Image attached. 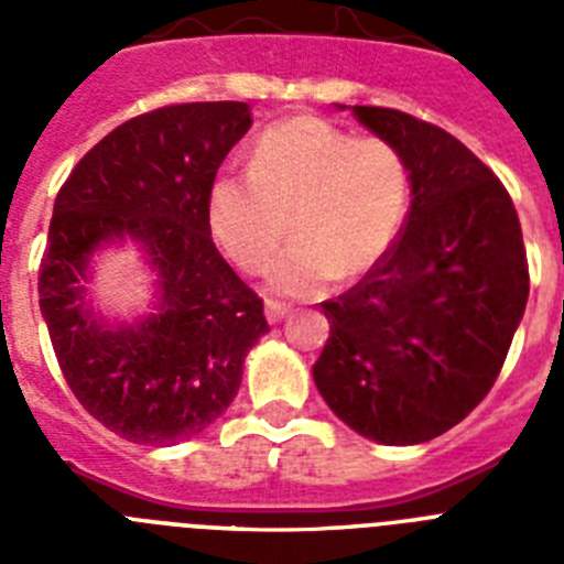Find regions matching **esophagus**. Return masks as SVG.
Wrapping results in <instances>:
<instances>
[{
  "label": "esophagus",
  "instance_id": "esophagus-1",
  "mask_svg": "<svg viewBox=\"0 0 564 564\" xmlns=\"http://www.w3.org/2000/svg\"><path fill=\"white\" fill-rule=\"evenodd\" d=\"M288 313H291V305H288V302H279V299H265V316L271 325L273 322H282Z\"/></svg>",
  "mask_w": 564,
  "mask_h": 564
}]
</instances>
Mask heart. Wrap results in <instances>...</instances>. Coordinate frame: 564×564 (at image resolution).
I'll list each match as a JSON object with an SVG mask.
<instances>
[{
	"instance_id": "obj_1",
	"label": "heart",
	"mask_w": 564,
	"mask_h": 564,
	"mask_svg": "<svg viewBox=\"0 0 564 564\" xmlns=\"http://www.w3.org/2000/svg\"><path fill=\"white\" fill-rule=\"evenodd\" d=\"M410 206V166L390 141L299 115L259 134L248 169L208 188V223L226 257L259 271L279 242L271 285L313 293L327 279H358L390 253Z\"/></svg>"
}]
</instances>
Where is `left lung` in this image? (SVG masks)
<instances>
[{
    "label": "left lung",
    "instance_id": "8db88e82",
    "mask_svg": "<svg viewBox=\"0 0 564 564\" xmlns=\"http://www.w3.org/2000/svg\"><path fill=\"white\" fill-rule=\"evenodd\" d=\"M410 166L390 253L336 302L313 378L350 430L412 446L460 423L495 387L528 302V259L506 186L455 134L387 107H352Z\"/></svg>",
    "mask_w": 564,
    "mask_h": 564
}]
</instances>
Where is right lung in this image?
Returning a JSON list of instances; mask_svg holds the SVG:
<instances>
[{
  "label": "right lung",
  "instance_id": "add662e5",
  "mask_svg": "<svg viewBox=\"0 0 564 564\" xmlns=\"http://www.w3.org/2000/svg\"><path fill=\"white\" fill-rule=\"evenodd\" d=\"M248 127L242 101L158 107L115 127L58 188L39 307L73 395L132 443L172 446L217 421L271 330L208 223V188ZM115 236L138 238L159 268V313L138 328L104 326L83 299L88 253Z\"/></svg>",
  "mask_w": 564,
  "mask_h": 564
}]
</instances>
